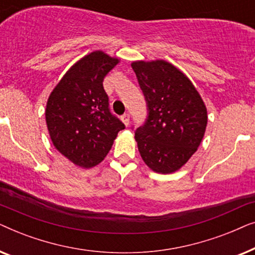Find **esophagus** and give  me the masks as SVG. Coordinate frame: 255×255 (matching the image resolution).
Here are the masks:
<instances>
[{"label": "esophagus", "mask_w": 255, "mask_h": 255, "mask_svg": "<svg viewBox=\"0 0 255 255\" xmlns=\"http://www.w3.org/2000/svg\"><path fill=\"white\" fill-rule=\"evenodd\" d=\"M121 120H122V122H123V123H124L125 127H128V123H130V115H128V114H124L123 116L121 117Z\"/></svg>", "instance_id": "esophagus-1"}]
</instances>
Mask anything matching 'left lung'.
Here are the masks:
<instances>
[{
  "instance_id": "left-lung-1",
  "label": "left lung",
  "mask_w": 255,
  "mask_h": 255,
  "mask_svg": "<svg viewBox=\"0 0 255 255\" xmlns=\"http://www.w3.org/2000/svg\"><path fill=\"white\" fill-rule=\"evenodd\" d=\"M147 102L148 117L135 130L141 159L153 172L172 174L197 151L208 124L207 107L193 82L166 60L131 64Z\"/></svg>"
}]
</instances>
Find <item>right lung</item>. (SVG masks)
<instances>
[{"mask_svg": "<svg viewBox=\"0 0 255 255\" xmlns=\"http://www.w3.org/2000/svg\"><path fill=\"white\" fill-rule=\"evenodd\" d=\"M120 58L93 51L75 62L52 90L45 109L55 149L75 166L88 169L103 161L125 128L111 115L103 79Z\"/></svg>", "mask_w": 255, "mask_h": 255, "instance_id": "1", "label": "right lung"}]
</instances>
